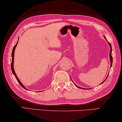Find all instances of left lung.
<instances>
[{
	"label": "left lung",
	"instance_id": "1",
	"mask_svg": "<svg viewBox=\"0 0 122 122\" xmlns=\"http://www.w3.org/2000/svg\"><path fill=\"white\" fill-rule=\"evenodd\" d=\"M104 38L106 40H107V39H106V38H105V36H104ZM108 42V41H107ZM108 45H109V46H110V62H111V65H110V68H111V66H112V62H113V58H112V46H111V43L109 42H108ZM108 76H107V78L105 79V80H104V81H103V82H102L100 84H102V83H104L105 81H106V80H107V77H108ZM72 81L73 82V81H72ZM74 84H75V85H76V86L77 87H78V88H79V89H84V90H87V89H85V88H83V87H79V86H77V85L74 83Z\"/></svg>",
	"mask_w": 122,
	"mask_h": 122
}]
</instances>
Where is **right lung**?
Segmentation results:
<instances>
[{"label":"right lung","instance_id":"obj_1","mask_svg":"<svg viewBox=\"0 0 122 122\" xmlns=\"http://www.w3.org/2000/svg\"><path fill=\"white\" fill-rule=\"evenodd\" d=\"M18 41H17V42L16 43V44H15V46H14V48H13V50H12V54H11V56H12V61H11V70H12V73H13V74H14V76H15V78H16V79H17V81L18 82V83H19L20 84V85H21V86L23 88H24V89H25V90H28L26 87H25V86H24V85H23V84H22V83L20 81V80H19V79L18 78L17 75H16V74H15V70H14V53H15V47H16V46H17V44H18ZM38 92H39V91H38ZM40 92H41V91H40Z\"/></svg>","mask_w":122,"mask_h":122}]
</instances>
